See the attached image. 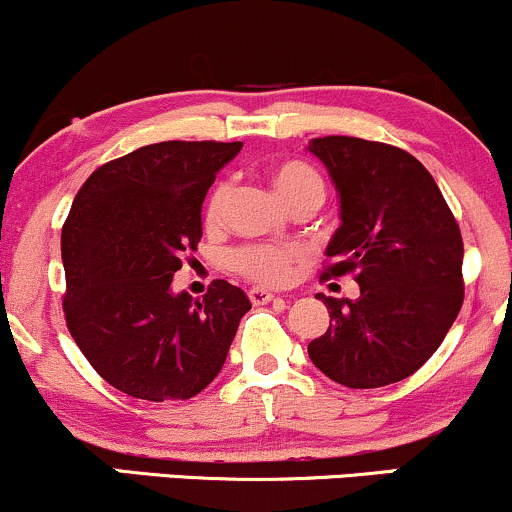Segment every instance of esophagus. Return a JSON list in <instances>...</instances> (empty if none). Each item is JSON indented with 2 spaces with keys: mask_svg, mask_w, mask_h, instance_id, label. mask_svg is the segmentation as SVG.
I'll use <instances>...</instances> for the list:
<instances>
[{
  "mask_svg": "<svg viewBox=\"0 0 512 512\" xmlns=\"http://www.w3.org/2000/svg\"><path fill=\"white\" fill-rule=\"evenodd\" d=\"M248 298L255 305H264V303L274 301V293L267 291V289H260V286H255V289L248 291Z\"/></svg>",
  "mask_w": 512,
  "mask_h": 512,
  "instance_id": "esophagus-1",
  "label": "esophagus"
}]
</instances>
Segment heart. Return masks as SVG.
I'll list each match as a JSON object with an SVG mask.
<instances>
[{"label":"heart","instance_id":"b5f03b06","mask_svg":"<svg viewBox=\"0 0 512 512\" xmlns=\"http://www.w3.org/2000/svg\"><path fill=\"white\" fill-rule=\"evenodd\" d=\"M269 180H272L276 195L284 199L291 211L308 209L315 211L325 199V182L313 166L303 161H279L269 168ZM233 197L231 180L214 182L209 190L207 202H204V223L209 228L221 226L226 219L228 204ZM298 260V250L289 245H267L250 243L238 245L228 252V267L245 279L257 281L264 286H281L291 279L293 264Z\"/></svg>","mask_w":512,"mask_h":512}]
</instances>
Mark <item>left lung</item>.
Wrapping results in <instances>:
<instances>
[{
    "instance_id": "1",
    "label": "left lung",
    "mask_w": 512,
    "mask_h": 512,
    "mask_svg": "<svg viewBox=\"0 0 512 512\" xmlns=\"http://www.w3.org/2000/svg\"><path fill=\"white\" fill-rule=\"evenodd\" d=\"M308 149L342 202L320 279L351 274L361 286L358 301L317 293L330 327L308 356L354 390L399 383L433 356L462 308L460 226L409 151L358 137H317Z\"/></svg>"
}]
</instances>
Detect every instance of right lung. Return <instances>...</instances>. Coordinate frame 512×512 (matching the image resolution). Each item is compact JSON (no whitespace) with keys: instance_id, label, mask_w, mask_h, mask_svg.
Here are the masks:
<instances>
[{"instance_id":"add662e5","label":"right lung","mask_w":512,"mask_h":512,"mask_svg":"<svg viewBox=\"0 0 512 512\" xmlns=\"http://www.w3.org/2000/svg\"><path fill=\"white\" fill-rule=\"evenodd\" d=\"M243 142H161L93 170L62 226L69 334L129 397L199 395L219 375L250 301L214 279L199 301L170 293L202 240V202Z\"/></svg>"}]
</instances>
